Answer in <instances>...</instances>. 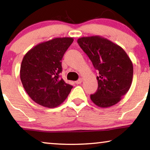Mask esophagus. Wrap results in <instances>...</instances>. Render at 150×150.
I'll list each match as a JSON object with an SVG mask.
<instances>
[{
    "instance_id": "obj_1",
    "label": "esophagus",
    "mask_w": 150,
    "mask_h": 150,
    "mask_svg": "<svg viewBox=\"0 0 150 150\" xmlns=\"http://www.w3.org/2000/svg\"><path fill=\"white\" fill-rule=\"evenodd\" d=\"M82 81H83V79H82V78H80L79 79H78L77 81H75V83H77V84H80V83H81Z\"/></svg>"
}]
</instances>
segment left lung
Masks as SVG:
<instances>
[{
  "mask_svg": "<svg viewBox=\"0 0 150 150\" xmlns=\"http://www.w3.org/2000/svg\"><path fill=\"white\" fill-rule=\"evenodd\" d=\"M77 43L98 71V89L90 99L102 108L113 106L127 93L132 84L133 65L116 43L98 35L83 37Z\"/></svg>",
  "mask_w": 150,
  "mask_h": 150,
  "instance_id": "obj_1",
  "label": "left lung"
}]
</instances>
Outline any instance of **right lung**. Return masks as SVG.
<instances>
[{"label": "right lung", "instance_id": "add662e5", "mask_svg": "<svg viewBox=\"0 0 150 150\" xmlns=\"http://www.w3.org/2000/svg\"><path fill=\"white\" fill-rule=\"evenodd\" d=\"M73 37H58L37 44L23 58L20 79L23 87L33 101L47 108L64 102L73 86L60 78L65 52Z\"/></svg>", "mask_w": 150, "mask_h": 150}]
</instances>
